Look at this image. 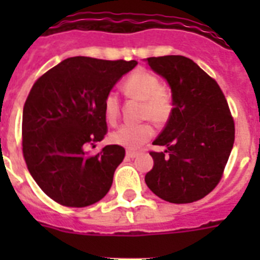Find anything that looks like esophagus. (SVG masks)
I'll return each instance as SVG.
<instances>
[{
    "label": "esophagus",
    "instance_id": "1",
    "mask_svg": "<svg viewBox=\"0 0 260 260\" xmlns=\"http://www.w3.org/2000/svg\"><path fill=\"white\" fill-rule=\"evenodd\" d=\"M136 155H138V152H136V151H132V150L126 151V158L134 159L135 156H136Z\"/></svg>",
    "mask_w": 260,
    "mask_h": 260
}]
</instances>
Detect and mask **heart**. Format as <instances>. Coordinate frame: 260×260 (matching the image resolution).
<instances>
[{"label":"heart","mask_w":260,"mask_h":260,"mask_svg":"<svg viewBox=\"0 0 260 260\" xmlns=\"http://www.w3.org/2000/svg\"><path fill=\"white\" fill-rule=\"evenodd\" d=\"M124 90L131 97L143 101L142 118H150L156 124H162L171 113V95L160 82L156 75L144 69H139L125 79ZM102 109L106 121L114 124L120 114V101L117 94L109 91L104 98ZM154 136V128L148 122L138 125L124 124L118 126L110 135V140L117 146L125 148H138Z\"/></svg>","instance_id":"1"}]
</instances>
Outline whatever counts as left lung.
Masks as SVG:
<instances>
[{
    "instance_id": "8db88e82",
    "label": "left lung",
    "mask_w": 260,
    "mask_h": 260,
    "mask_svg": "<svg viewBox=\"0 0 260 260\" xmlns=\"http://www.w3.org/2000/svg\"><path fill=\"white\" fill-rule=\"evenodd\" d=\"M148 66L166 79L173 109L151 151L152 170L146 183L173 204L201 200L220 182L235 142V122L217 82L197 63L181 55L147 58Z\"/></svg>"
}]
</instances>
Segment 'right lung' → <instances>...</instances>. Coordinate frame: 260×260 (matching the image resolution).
Here are the masks:
<instances>
[{
    "instance_id": "obj_1",
    "label": "right lung",
    "mask_w": 260,
    "mask_h": 260,
    "mask_svg": "<svg viewBox=\"0 0 260 260\" xmlns=\"http://www.w3.org/2000/svg\"><path fill=\"white\" fill-rule=\"evenodd\" d=\"M136 60L64 59L34 83L22 110V155L39 187L60 205H93L125 156L117 144L87 155L108 132L102 102Z\"/></svg>"
}]
</instances>
